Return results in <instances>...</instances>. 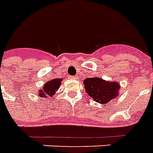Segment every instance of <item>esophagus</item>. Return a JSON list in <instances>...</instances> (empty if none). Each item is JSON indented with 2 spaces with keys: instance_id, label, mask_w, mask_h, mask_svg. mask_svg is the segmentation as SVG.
<instances>
[{
  "instance_id": "1",
  "label": "esophagus",
  "mask_w": 153,
  "mask_h": 153,
  "mask_svg": "<svg viewBox=\"0 0 153 153\" xmlns=\"http://www.w3.org/2000/svg\"><path fill=\"white\" fill-rule=\"evenodd\" d=\"M72 78H73V79H78V77L77 76H74Z\"/></svg>"
}]
</instances>
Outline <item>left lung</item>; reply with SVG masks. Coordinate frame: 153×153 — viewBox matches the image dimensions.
I'll use <instances>...</instances> for the list:
<instances>
[{
  "mask_svg": "<svg viewBox=\"0 0 153 153\" xmlns=\"http://www.w3.org/2000/svg\"><path fill=\"white\" fill-rule=\"evenodd\" d=\"M84 88L89 97L97 102L105 104L117 99L121 86L117 81H107L99 77L87 78L84 80Z\"/></svg>",
  "mask_w": 153,
  "mask_h": 153,
  "instance_id": "8db88e82",
  "label": "left lung"
}]
</instances>
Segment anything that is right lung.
<instances>
[{"mask_svg": "<svg viewBox=\"0 0 153 153\" xmlns=\"http://www.w3.org/2000/svg\"><path fill=\"white\" fill-rule=\"evenodd\" d=\"M63 79H54L51 81H48L44 84L43 87L39 89V94L40 98H49V97H53L55 92L58 91V89L60 87V84ZM50 99V98H49Z\"/></svg>", "mask_w": 153, "mask_h": 153, "instance_id": "add662e5", "label": "right lung"}]
</instances>
